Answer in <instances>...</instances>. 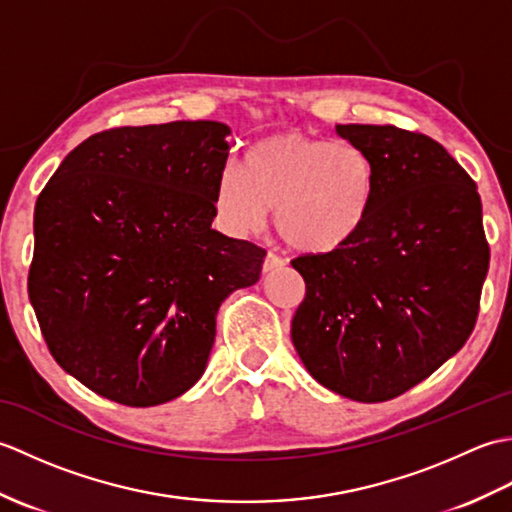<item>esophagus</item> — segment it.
I'll return each instance as SVG.
<instances>
[{
    "mask_svg": "<svg viewBox=\"0 0 512 512\" xmlns=\"http://www.w3.org/2000/svg\"><path fill=\"white\" fill-rule=\"evenodd\" d=\"M284 259H281L279 255H275V253H268L266 257H264V266H262V270L264 273H273V270H279V268H284Z\"/></svg>",
    "mask_w": 512,
    "mask_h": 512,
    "instance_id": "esophagus-1",
    "label": "esophagus"
}]
</instances>
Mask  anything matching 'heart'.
<instances>
[{
	"instance_id": "obj_1",
	"label": "heart",
	"mask_w": 512,
	"mask_h": 512,
	"mask_svg": "<svg viewBox=\"0 0 512 512\" xmlns=\"http://www.w3.org/2000/svg\"><path fill=\"white\" fill-rule=\"evenodd\" d=\"M376 200V169L363 149L299 129L270 134L246 165L217 178L215 211L228 231L255 233L275 209V228L303 255H332L363 233Z\"/></svg>"
}]
</instances>
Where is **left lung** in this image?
<instances>
[{
    "instance_id": "obj_1",
    "label": "left lung",
    "mask_w": 512,
    "mask_h": 512,
    "mask_svg": "<svg viewBox=\"0 0 512 512\" xmlns=\"http://www.w3.org/2000/svg\"><path fill=\"white\" fill-rule=\"evenodd\" d=\"M376 169L367 226L332 255L297 257L306 299L292 345L334 394L385 402L431 376L473 332L488 273L482 202L449 151L394 125H336Z\"/></svg>"
}]
</instances>
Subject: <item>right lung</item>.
<instances>
[{
  "instance_id": "obj_1",
  "label": "right lung",
  "mask_w": 512,
  "mask_h": 512,
  "mask_svg": "<svg viewBox=\"0 0 512 512\" xmlns=\"http://www.w3.org/2000/svg\"><path fill=\"white\" fill-rule=\"evenodd\" d=\"M231 127H121L63 158L35 204L28 297L48 350L94 394L154 407L202 378L215 314L266 253L211 228Z\"/></svg>"
}]
</instances>
